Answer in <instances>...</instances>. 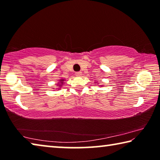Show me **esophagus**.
Returning <instances> with one entry per match:
<instances>
[{
    "label": "esophagus",
    "mask_w": 160,
    "mask_h": 160,
    "mask_svg": "<svg viewBox=\"0 0 160 160\" xmlns=\"http://www.w3.org/2000/svg\"><path fill=\"white\" fill-rule=\"evenodd\" d=\"M82 75V72H75V75H76V76H80V75Z\"/></svg>",
    "instance_id": "34e87169"
}]
</instances>
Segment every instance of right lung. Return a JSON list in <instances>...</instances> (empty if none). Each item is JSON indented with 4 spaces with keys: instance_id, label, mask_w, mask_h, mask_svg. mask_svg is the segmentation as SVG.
<instances>
[{
    "instance_id": "obj_1",
    "label": "right lung",
    "mask_w": 160,
    "mask_h": 160,
    "mask_svg": "<svg viewBox=\"0 0 160 160\" xmlns=\"http://www.w3.org/2000/svg\"><path fill=\"white\" fill-rule=\"evenodd\" d=\"M61 83H62V84H63V81H64V80H61Z\"/></svg>"
}]
</instances>
